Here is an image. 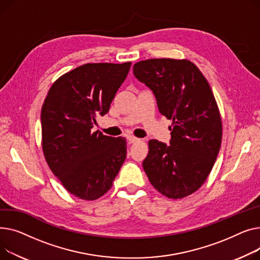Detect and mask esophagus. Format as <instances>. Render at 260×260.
<instances>
[{"mask_svg":"<svg viewBox=\"0 0 260 260\" xmlns=\"http://www.w3.org/2000/svg\"><path fill=\"white\" fill-rule=\"evenodd\" d=\"M127 140H128V142H129L130 144H133V143H136V142H140V141H141L140 139H137V137L131 136V135L127 137Z\"/></svg>","mask_w":260,"mask_h":260,"instance_id":"obj_1","label":"esophagus"}]
</instances>
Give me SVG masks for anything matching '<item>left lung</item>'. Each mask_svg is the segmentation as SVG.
Here are the masks:
<instances>
[{
	"label": "left lung",
	"instance_id": "left-lung-1",
	"mask_svg": "<svg viewBox=\"0 0 260 260\" xmlns=\"http://www.w3.org/2000/svg\"><path fill=\"white\" fill-rule=\"evenodd\" d=\"M133 73L153 91L159 112L172 120L170 146L149 141L144 170L168 198L191 195L208 178L221 145V117L211 87L189 59L141 60Z\"/></svg>",
	"mask_w": 260,
	"mask_h": 260
}]
</instances>
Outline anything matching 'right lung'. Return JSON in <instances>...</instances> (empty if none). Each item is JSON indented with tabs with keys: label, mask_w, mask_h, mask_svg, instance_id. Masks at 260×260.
Listing matches in <instances>:
<instances>
[{
	"label": "right lung",
	"mask_w": 260,
	"mask_h": 260,
	"mask_svg": "<svg viewBox=\"0 0 260 260\" xmlns=\"http://www.w3.org/2000/svg\"><path fill=\"white\" fill-rule=\"evenodd\" d=\"M131 62L85 64L53 83L42 111V148L52 173L72 195L85 201L103 196L126 159L125 137L92 129L109 111Z\"/></svg>",
	"instance_id": "obj_1"
}]
</instances>
